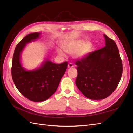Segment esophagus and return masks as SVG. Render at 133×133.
Masks as SVG:
<instances>
[{"label":"esophagus","instance_id":"1","mask_svg":"<svg viewBox=\"0 0 133 133\" xmlns=\"http://www.w3.org/2000/svg\"><path fill=\"white\" fill-rule=\"evenodd\" d=\"M68 66V68L70 69V68H72V67H74V65H73V64L71 63H69L68 64V66Z\"/></svg>","mask_w":133,"mask_h":133}]
</instances>
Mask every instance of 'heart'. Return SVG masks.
Here are the masks:
<instances>
[{
  "mask_svg": "<svg viewBox=\"0 0 133 133\" xmlns=\"http://www.w3.org/2000/svg\"><path fill=\"white\" fill-rule=\"evenodd\" d=\"M62 49L67 54L74 53V58L82 59L90 54L93 49L92 44L89 41L86 42L83 39L70 40L62 44ZM57 53L59 55L64 56V54L61 50H58Z\"/></svg>",
  "mask_w": 133,
  "mask_h": 133,
  "instance_id": "b5f03b06",
  "label": "heart"
}]
</instances>
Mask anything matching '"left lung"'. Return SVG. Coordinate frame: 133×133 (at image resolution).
Instances as JSON below:
<instances>
[{
	"label": "left lung",
	"mask_w": 133,
	"mask_h": 133,
	"mask_svg": "<svg viewBox=\"0 0 133 133\" xmlns=\"http://www.w3.org/2000/svg\"><path fill=\"white\" fill-rule=\"evenodd\" d=\"M106 46L75 62V84L90 99L107 98L116 89L122 74V63L115 42L103 35Z\"/></svg>",
	"instance_id": "1"
}]
</instances>
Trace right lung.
<instances>
[{"instance_id": "right-lung-1", "label": "right lung", "mask_w": 133, "mask_h": 133, "mask_svg": "<svg viewBox=\"0 0 133 133\" xmlns=\"http://www.w3.org/2000/svg\"><path fill=\"white\" fill-rule=\"evenodd\" d=\"M40 32L28 34L19 42L14 51L11 74L19 92L33 102L47 100L57 89L67 67V62L61 64L45 59L38 68L27 70L22 66L21 55L27 44L39 38Z\"/></svg>"}]
</instances>
